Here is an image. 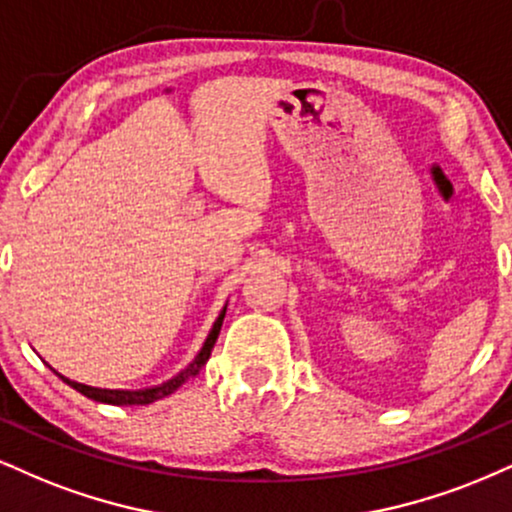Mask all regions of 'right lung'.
Masks as SVG:
<instances>
[{
    "instance_id": "1",
    "label": "right lung",
    "mask_w": 512,
    "mask_h": 512,
    "mask_svg": "<svg viewBox=\"0 0 512 512\" xmlns=\"http://www.w3.org/2000/svg\"><path fill=\"white\" fill-rule=\"evenodd\" d=\"M225 311H227V306H223V311H220L216 323H213L204 346H201V351L197 353V358H194V361L189 363L185 370H180L178 375L170 377L168 382L156 384V387H149V389H99V387H90V384H80V382L68 380V377H63L61 372H56L54 368L52 370L61 377L63 382L68 384V387H73L75 391H80L82 396H87V399H92L97 403H109V406H149V403L166 399V396L173 394V391H178L187 380H192V377L199 375L201 368H204L208 361V356H211L213 344H216V339L220 334V327H223Z\"/></svg>"
}]
</instances>
